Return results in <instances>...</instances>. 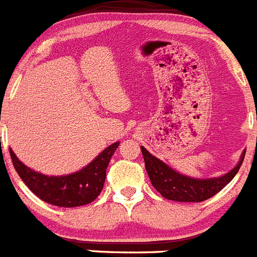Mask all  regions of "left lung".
Masks as SVG:
<instances>
[{
    "instance_id": "left-lung-1",
    "label": "left lung",
    "mask_w": 257,
    "mask_h": 257,
    "mask_svg": "<svg viewBox=\"0 0 257 257\" xmlns=\"http://www.w3.org/2000/svg\"><path fill=\"white\" fill-rule=\"evenodd\" d=\"M141 150L145 158L146 170L153 188L169 200L184 201V203L204 201L219 193L236 176L246 155V151H243L237 166L223 176L212 177V179H193L172 170L161 160L151 155L145 147H141Z\"/></svg>"
}]
</instances>
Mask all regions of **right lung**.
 Returning a JSON list of instances; mask_svg holds the SVG:
<instances>
[{
    "label": "right lung",
    "instance_id": "obj_1",
    "mask_svg": "<svg viewBox=\"0 0 257 257\" xmlns=\"http://www.w3.org/2000/svg\"><path fill=\"white\" fill-rule=\"evenodd\" d=\"M117 146L119 142L112 143L82 170L64 176H48L29 169L11 148L10 156L19 176L38 198L57 207L73 208L90 204L101 193L107 165Z\"/></svg>",
    "mask_w": 257,
    "mask_h": 257
}]
</instances>
